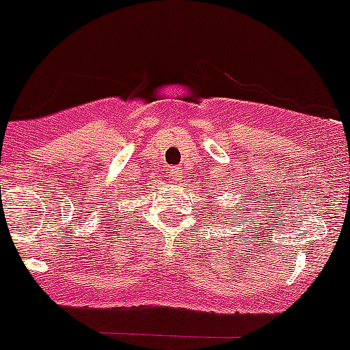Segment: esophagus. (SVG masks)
<instances>
[{"mask_svg":"<svg viewBox=\"0 0 350 350\" xmlns=\"http://www.w3.org/2000/svg\"><path fill=\"white\" fill-rule=\"evenodd\" d=\"M168 176H170L174 182H180V180L183 178V174H182V170H180L178 167H174V168H170V170H168Z\"/></svg>","mask_w":350,"mask_h":350,"instance_id":"esophagus-1","label":"esophagus"}]
</instances>
